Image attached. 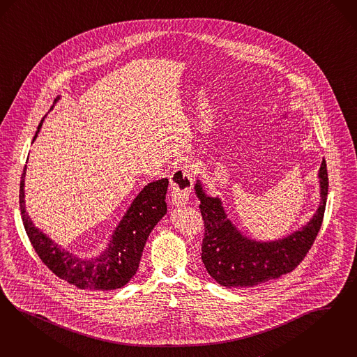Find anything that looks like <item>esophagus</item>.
<instances>
[{
  "instance_id": "1",
  "label": "esophagus",
  "mask_w": 357,
  "mask_h": 357,
  "mask_svg": "<svg viewBox=\"0 0 357 357\" xmlns=\"http://www.w3.org/2000/svg\"><path fill=\"white\" fill-rule=\"evenodd\" d=\"M195 183V173L189 164H183L171 176V197L174 205H183L192 192Z\"/></svg>"
}]
</instances>
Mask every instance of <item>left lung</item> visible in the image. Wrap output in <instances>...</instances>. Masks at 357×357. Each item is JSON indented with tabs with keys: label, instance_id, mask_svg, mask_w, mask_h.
Segmentation results:
<instances>
[{
	"label": "left lung",
	"instance_id": "obj_1",
	"mask_svg": "<svg viewBox=\"0 0 357 357\" xmlns=\"http://www.w3.org/2000/svg\"><path fill=\"white\" fill-rule=\"evenodd\" d=\"M319 178L321 201L312 220L303 229L274 242H257L243 237L227 220L221 199L206 196L197 181L195 189L201 202L199 211L205 229L201 259L209 275L221 286L233 289L254 287L295 270L314 245L323 222L328 195L324 159Z\"/></svg>",
	"mask_w": 357,
	"mask_h": 357
}]
</instances>
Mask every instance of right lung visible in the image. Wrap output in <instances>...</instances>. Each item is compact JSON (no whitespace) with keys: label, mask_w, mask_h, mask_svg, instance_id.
<instances>
[{"label":"right lung","mask_w":357,"mask_h":357,"mask_svg":"<svg viewBox=\"0 0 357 357\" xmlns=\"http://www.w3.org/2000/svg\"><path fill=\"white\" fill-rule=\"evenodd\" d=\"M40 120L38 131L42 127ZM26 165L20 184V209L22 221L36 252L56 277L70 284L86 290H116L126 286L136 274L146 239L152 229L167 213L165 196L168 178H161L146 185L133 199L130 209L120 221L107 250L95 259H82L62 250L56 243L40 231L29 218L24 201V183Z\"/></svg>","instance_id":"1"}]
</instances>
